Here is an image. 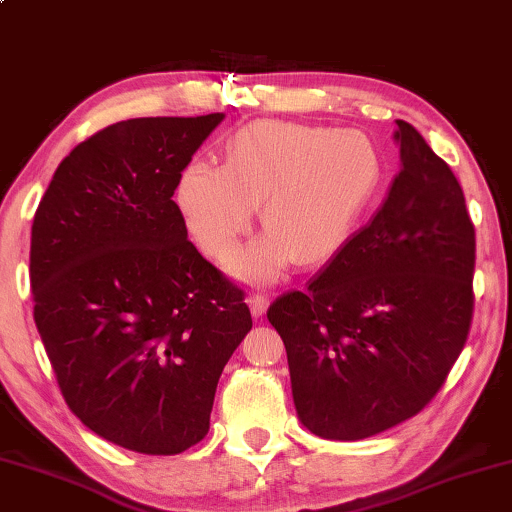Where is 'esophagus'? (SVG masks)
Wrapping results in <instances>:
<instances>
[{
    "mask_svg": "<svg viewBox=\"0 0 512 512\" xmlns=\"http://www.w3.org/2000/svg\"><path fill=\"white\" fill-rule=\"evenodd\" d=\"M249 306H251V315L263 317L265 311H267V306H270V297H267L265 292H251Z\"/></svg>",
    "mask_w": 512,
    "mask_h": 512,
    "instance_id": "esophagus-1",
    "label": "esophagus"
}]
</instances>
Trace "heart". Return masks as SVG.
Instances as JSON below:
<instances>
[{
	"instance_id": "heart-1",
	"label": "heart",
	"mask_w": 512,
	"mask_h": 512,
	"mask_svg": "<svg viewBox=\"0 0 512 512\" xmlns=\"http://www.w3.org/2000/svg\"><path fill=\"white\" fill-rule=\"evenodd\" d=\"M381 174L379 149L363 131L256 122L226 142L222 167L192 161L177 201L192 240L217 263L236 254L258 206L267 233L233 270L261 283L295 261L317 265L338 254Z\"/></svg>"
}]
</instances>
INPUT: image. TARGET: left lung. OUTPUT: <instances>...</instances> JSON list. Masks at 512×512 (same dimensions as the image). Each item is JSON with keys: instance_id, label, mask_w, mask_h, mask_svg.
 Listing matches in <instances>:
<instances>
[{"instance_id": "left-lung-1", "label": "left lung", "mask_w": 512, "mask_h": 512, "mask_svg": "<svg viewBox=\"0 0 512 512\" xmlns=\"http://www.w3.org/2000/svg\"><path fill=\"white\" fill-rule=\"evenodd\" d=\"M401 172L372 222L267 308L286 345L301 424L363 440L438 395L474 315V224L451 167L397 120Z\"/></svg>"}]
</instances>
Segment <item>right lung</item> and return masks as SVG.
Returning a JSON list of instances; mask_svg holds the SVG:
<instances>
[{"mask_svg": "<svg viewBox=\"0 0 512 512\" xmlns=\"http://www.w3.org/2000/svg\"><path fill=\"white\" fill-rule=\"evenodd\" d=\"M224 113L136 117L79 142L31 226L33 320L65 404L149 456L204 440L245 292L188 240L172 199Z\"/></svg>", "mask_w": 512, "mask_h": 512, "instance_id": "right-lung-1", "label": "right lung"}]
</instances>
